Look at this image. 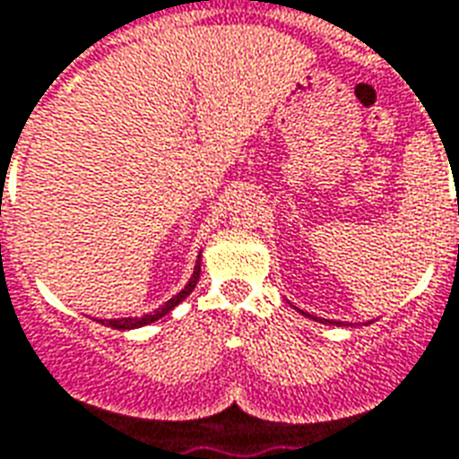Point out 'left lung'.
<instances>
[{
	"mask_svg": "<svg viewBox=\"0 0 459 459\" xmlns=\"http://www.w3.org/2000/svg\"><path fill=\"white\" fill-rule=\"evenodd\" d=\"M299 313H303V310H299ZM303 315H306V317H313V320H317V323H330V320H325V317H315V315H307V313H303ZM330 325H334V323H330Z\"/></svg>",
	"mask_w": 459,
	"mask_h": 459,
	"instance_id": "1",
	"label": "left lung"
}]
</instances>
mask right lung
Listing matches in <instances>:
<instances>
[{
    "label": "right lung",
    "instance_id": "obj_1",
    "mask_svg": "<svg viewBox=\"0 0 459 459\" xmlns=\"http://www.w3.org/2000/svg\"><path fill=\"white\" fill-rule=\"evenodd\" d=\"M199 264H202V255L197 257V264H195V272H192L190 281L185 284V289L180 293H175L173 299L166 300L159 310H153L152 315H142V317H120V320H100V325H108V327H113V330H136V327H144V325H152L156 320H160L163 315H168L173 310L178 303H183L192 291H195V286L199 281Z\"/></svg>",
    "mask_w": 459,
    "mask_h": 459
}]
</instances>
